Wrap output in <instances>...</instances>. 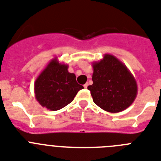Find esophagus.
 Returning a JSON list of instances; mask_svg holds the SVG:
<instances>
[{"label":"esophagus","mask_w":161,"mask_h":161,"mask_svg":"<svg viewBox=\"0 0 161 161\" xmlns=\"http://www.w3.org/2000/svg\"><path fill=\"white\" fill-rule=\"evenodd\" d=\"M87 86H88V83H85V84L83 85V87H84V88H87Z\"/></svg>","instance_id":"1"}]
</instances>
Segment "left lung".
Here are the masks:
<instances>
[{
  "label": "left lung",
  "instance_id": "left-lung-1",
  "mask_svg": "<svg viewBox=\"0 0 161 161\" xmlns=\"http://www.w3.org/2000/svg\"><path fill=\"white\" fill-rule=\"evenodd\" d=\"M92 85L87 87L93 101L102 110L118 113L133 104L137 94L136 79L127 66L110 54L92 63Z\"/></svg>",
  "mask_w": 161,
  "mask_h": 161
}]
</instances>
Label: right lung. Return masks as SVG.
Here are the masks:
<instances>
[{"instance_id": "add662e5", "label": "right lung", "mask_w": 161, "mask_h": 161, "mask_svg": "<svg viewBox=\"0 0 161 161\" xmlns=\"http://www.w3.org/2000/svg\"><path fill=\"white\" fill-rule=\"evenodd\" d=\"M68 68V64L60 63L55 57L36 78L35 98L42 107L52 111L60 110L72 102L78 92L83 88Z\"/></svg>"}]
</instances>
